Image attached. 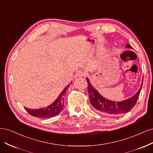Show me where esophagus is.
<instances>
[{"label": "esophagus", "instance_id": "1", "mask_svg": "<svg viewBox=\"0 0 153 153\" xmlns=\"http://www.w3.org/2000/svg\"><path fill=\"white\" fill-rule=\"evenodd\" d=\"M85 73L82 70H78L76 73V76L78 77H83V76H85Z\"/></svg>", "mask_w": 153, "mask_h": 153}]
</instances>
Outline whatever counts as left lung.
I'll list each match as a JSON object with an SVG mask.
<instances>
[{"label":"left lung","instance_id":"left-lung-1","mask_svg":"<svg viewBox=\"0 0 153 153\" xmlns=\"http://www.w3.org/2000/svg\"><path fill=\"white\" fill-rule=\"evenodd\" d=\"M126 47L128 48H132V47L129 45H126ZM86 80L88 83L87 89L88 93H89V100L92 106L100 112L112 115L125 114L128 112L129 110H131L137 103V101L138 100V96H139L141 88L142 86V85L139 90L138 91V92L135 95L131 97L130 98H128L126 100L119 102V101H110L103 98L92 86L87 78H86Z\"/></svg>","mask_w":153,"mask_h":153}]
</instances>
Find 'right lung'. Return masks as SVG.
<instances>
[{"instance_id":"1","label":"right lung","mask_w":153,"mask_h":153,"mask_svg":"<svg viewBox=\"0 0 153 153\" xmlns=\"http://www.w3.org/2000/svg\"><path fill=\"white\" fill-rule=\"evenodd\" d=\"M71 84L68 85L64 90L61 92V93L59 94L58 98L56 99L53 103L49 105L47 107H45L44 108H39V109H31L29 108L25 107V110L28 112V113L32 115L34 117H42V118H48L55 116L58 115L61 111L64 108V98L63 96L66 94V90L68 87Z\"/></svg>"}]
</instances>
